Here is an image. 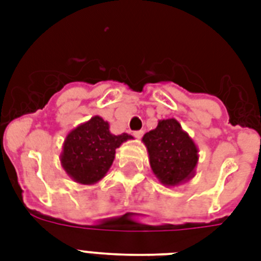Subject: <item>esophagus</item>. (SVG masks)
<instances>
[{"mask_svg": "<svg viewBox=\"0 0 261 261\" xmlns=\"http://www.w3.org/2000/svg\"><path fill=\"white\" fill-rule=\"evenodd\" d=\"M143 135V131L142 130H138V131H134V137L135 138H141V137H142Z\"/></svg>", "mask_w": 261, "mask_h": 261, "instance_id": "esophagus-1", "label": "esophagus"}]
</instances>
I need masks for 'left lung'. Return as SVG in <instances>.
Returning a JSON list of instances; mask_svg holds the SVG:
<instances>
[{"mask_svg":"<svg viewBox=\"0 0 261 261\" xmlns=\"http://www.w3.org/2000/svg\"><path fill=\"white\" fill-rule=\"evenodd\" d=\"M142 142L151 171L161 184L176 187L195 176L198 146L174 118L160 120L154 130L143 135Z\"/></svg>","mask_w":261,"mask_h":261,"instance_id":"obj_1","label":"left lung"}]
</instances>
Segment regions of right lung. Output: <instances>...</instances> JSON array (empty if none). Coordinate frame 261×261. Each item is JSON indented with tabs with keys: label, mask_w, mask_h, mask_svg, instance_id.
Returning <instances> with one entry per match:
<instances>
[{
	"label": "right lung",
	"mask_w": 261,
	"mask_h": 261,
	"mask_svg": "<svg viewBox=\"0 0 261 261\" xmlns=\"http://www.w3.org/2000/svg\"><path fill=\"white\" fill-rule=\"evenodd\" d=\"M128 139L134 138L126 133L112 134L110 123L96 115L66 135L59 157L61 165L75 182L96 184L110 171L116 149Z\"/></svg>",
	"instance_id": "add662e5"
}]
</instances>
